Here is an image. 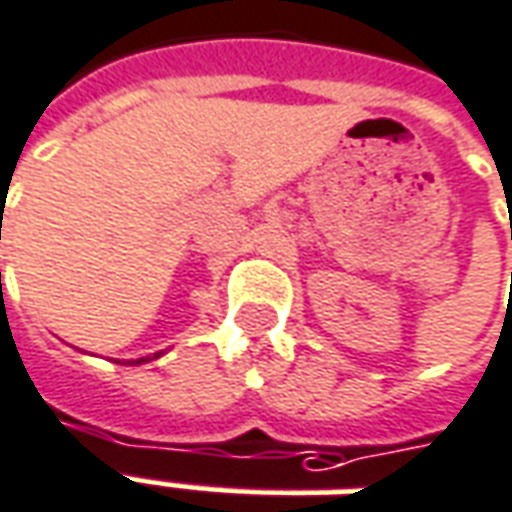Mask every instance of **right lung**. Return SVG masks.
<instances>
[{
    "label": "right lung",
    "mask_w": 512,
    "mask_h": 512,
    "mask_svg": "<svg viewBox=\"0 0 512 512\" xmlns=\"http://www.w3.org/2000/svg\"><path fill=\"white\" fill-rule=\"evenodd\" d=\"M155 357H160V352H157ZM146 360H149V357H141V360H130V363H146Z\"/></svg>",
    "instance_id": "add662e5"
}]
</instances>
